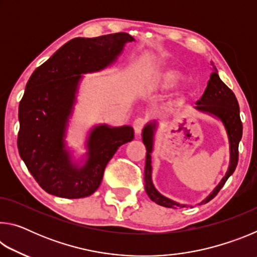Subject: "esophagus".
<instances>
[{
    "label": "esophagus",
    "instance_id": "34e87169",
    "mask_svg": "<svg viewBox=\"0 0 257 257\" xmlns=\"http://www.w3.org/2000/svg\"><path fill=\"white\" fill-rule=\"evenodd\" d=\"M145 124H146V119L145 118H137V119H135V121H134L135 133H136L137 135L141 134L143 128L145 127Z\"/></svg>",
    "mask_w": 257,
    "mask_h": 257
}]
</instances>
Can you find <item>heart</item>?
<instances>
[{
	"mask_svg": "<svg viewBox=\"0 0 257 257\" xmlns=\"http://www.w3.org/2000/svg\"><path fill=\"white\" fill-rule=\"evenodd\" d=\"M182 79L181 75L178 71L175 70H169L165 71L162 76H161V84L165 87H171L176 85L177 82H179Z\"/></svg>",
	"mask_w": 257,
	"mask_h": 257,
	"instance_id": "obj_1",
	"label": "heart"
}]
</instances>
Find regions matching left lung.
I'll return each instance as SVG.
<instances>
[{
	"instance_id": "obj_1",
	"label": "left lung",
	"mask_w": 257,
	"mask_h": 257,
	"mask_svg": "<svg viewBox=\"0 0 257 257\" xmlns=\"http://www.w3.org/2000/svg\"><path fill=\"white\" fill-rule=\"evenodd\" d=\"M196 108L199 111L211 113V114L216 115L222 121L225 129H227L229 142H230V167L225 177L221 180L219 186L213 190V193L208 196L203 203L210 202L211 199L214 198L221 188L224 186L225 181L228 178L232 175L233 171L236 170L238 164V146L242 136V122L240 120V114H239V104L236 96L231 89L220 79L217 72L214 71L211 73L210 80L207 82V87L204 92L201 99L196 103ZM154 124L146 125L143 130V142L146 146V162H145V172H144V180H145V190L149 197L152 201L159 204L161 206L176 208V207H185V205H180L176 202L171 201L167 197L161 195L158 190L154 188L152 184V165H151V153L153 149V130Z\"/></svg>"
}]
</instances>
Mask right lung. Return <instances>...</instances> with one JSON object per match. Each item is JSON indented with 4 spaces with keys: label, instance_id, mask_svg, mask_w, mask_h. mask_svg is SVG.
<instances>
[{
    "label": "right lung",
    "instance_id": "right-lung-1",
    "mask_svg": "<svg viewBox=\"0 0 257 257\" xmlns=\"http://www.w3.org/2000/svg\"><path fill=\"white\" fill-rule=\"evenodd\" d=\"M127 33L73 38L30 76L19 104L18 150L26 167L46 193L63 198L92 195L106 164L121 145L134 139L129 125H99L90 134L88 161L77 169L63 150V135L80 75L105 68L115 60Z\"/></svg>",
    "mask_w": 257,
    "mask_h": 257
}]
</instances>
